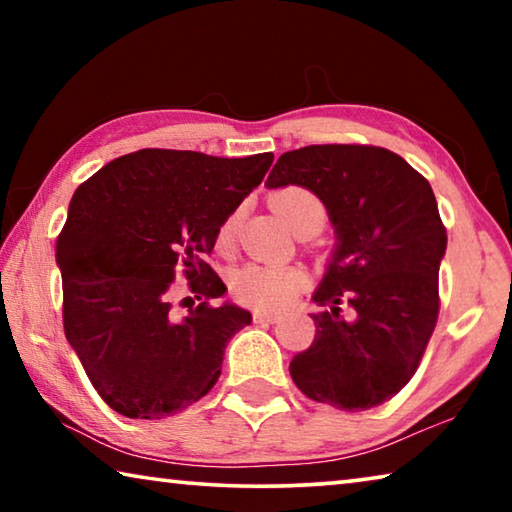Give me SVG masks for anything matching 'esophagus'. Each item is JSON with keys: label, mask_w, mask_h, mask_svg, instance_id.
Instances as JSON below:
<instances>
[{"label": "esophagus", "mask_w": 512, "mask_h": 512, "mask_svg": "<svg viewBox=\"0 0 512 512\" xmlns=\"http://www.w3.org/2000/svg\"><path fill=\"white\" fill-rule=\"evenodd\" d=\"M253 318H255V323H275L277 320V316L275 314H268V311H255L253 314Z\"/></svg>", "instance_id": "1"}]
</instances>
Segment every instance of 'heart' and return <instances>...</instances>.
I'll return each mask as SVG.
<instances>
[{
    "label": "heart",
    "instance_id": "b5f03b06",
    "mask_svg": "<svg viewBox=\"0 0 512 512\" xmlns=\"http://www.w3.org/2000/svg\"><path fill=\"white\" fill-rule=\"evenodd\" d=\"M277 216L293 230L307 219L325 221V207L316 194L302 187L280 189L271 196ZM239 212H232L219 228V244L228 246L237 232ZM305 284V273L298 266L275 262H250L237 268L230 277L232 296L259 311H277L287 307Z\"/></svg>",
    "mask_w": 512,
    "mask_h": 512
}]
</instances>
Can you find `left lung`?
<instances>
[{
	"label": "left lung",
	"mask_w": 512,
	"mask_h": 512,
	"mask_svg": "<svg viewBox=\"0 0 512 512\" xmlns=\"http://www.w3.org/2000/svg\"><path fill=\"white\" fill-rule=\"evenodd\" d=\"M320 198L336 244L311 300L316 336L289 372L311 400L363 411L409 384L438 318L447 250L431 185L381 146L314 144L287 151L266 187Z\"/></svg>",
	"instance_id": "obj_1"
}]
</instances>
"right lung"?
Wrapping results in <instances>:
<instances>
[{"mask_svg":"<svg viewBox=\"0 0 512 512\" xmlns=\"http://www.w3.org/2000/svg\"><path fill=\"white\" fill-rule=\"evenodd\" d=\"M271 164L273 153L142 149L74 192L56 244L65 336L110 409L160 420L216 384L225 345L253 316L232 302L207 305L228 289L201 257ZM178 272L206 298L183 319L168 302Z\"/></svg>","mask_w":512,"mask_h":512,"instance_id":"right-lung-1","label":"right lung"}]
</instances>
